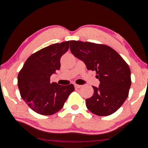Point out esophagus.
<instances>
[{"label": "esophagus", "instance_id": "34e87169", "mask_svg": "<svg viewBox=\"0 0 148 148\" xmlns=\"http://www.w3.org/2000/svg\"><path fill=\"white\" fill-rule=\"evenodd\" d=\"M74 86H75V88H80L82 86V85H79V84H74Z\"/></svg>", "mask_w": 148, "mask_h": 148}]
</instances>
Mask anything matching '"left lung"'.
<instances>
[{"label":"left lung","instance_id":"8db88e82","mask_svg":"<svg viewBox=\"0 0 148 148\" xmlns=\"http://www.w3.org/2000/svg\"><path fill=\"white\" fill-rule=\"evenodd\" d=\"M71 51L95 71L99 87L93 86L92 97L86 100L88 109L98 116L115 112L127 99L131 86L130 69L121 56L107 45L71 40Z\"/></svg>","mask_w":148,"mask_h":148}]
</instances>
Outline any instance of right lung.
Here are the masks:
<instances>
[{
  "instance_id": "1",
  "label": "right lung",
  "mask_w": 148,
  "mask_h": 148,
  "mask_svg": "<svg viewBox=\"0 0 148 148\" xmlns=\"http://www.w3.org/2000/svg\"><path fill=\"white\" fill-rule=\"evenodd\" d=\"M70 41L44 48L27 58L18 76L21 98L34 111L52 115L60 110L74 90L72 84L60 85L50 82V77L60 69V58L68 51Z\"/></svg>"
}]
</instances>
